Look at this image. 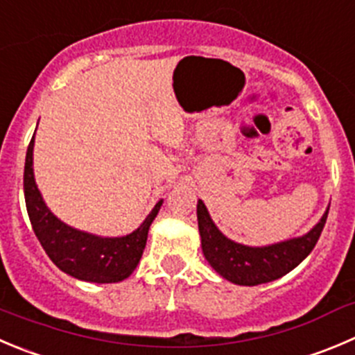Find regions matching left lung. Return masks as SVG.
I'll return each instance as SVG.
<instances>
[{
    "instance_id": "left-lung-1",
    "label": "left lung",
    "mask_w": 355,
    "mask_h": 355,
    "mask_svg": "<svg viewBox=\"0 0 355 355\" xmlns=\"http://www.w3.org/2000/svg\"><path fill=\"white\" fill-rule=\"evenodd\" d=\"M327 212H329V207L326 209L322 218L312 230L306 232L302 237L252 248V245L239 244L225 237L212 221L204 202L198 200L197 219L202 252L209 265L226 281L239 286L266 284L291 272L312 252L326 225Z\"/></svg>"
}]
</instances>
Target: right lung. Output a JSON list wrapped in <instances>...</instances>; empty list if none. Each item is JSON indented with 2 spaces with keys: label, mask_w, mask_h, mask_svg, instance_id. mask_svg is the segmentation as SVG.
I'll return each instance as SVG.
<instances>
[{
  "label": "right lung",
  "mask_w": 355,
  "mask_h": 355,
  "mask_svg": "<svg viewBox=\"0 0 355 355\" xmlns=\"http://www.w3.org/2000/svg\"><path fill=\"white\" fill-rule=\"evenodd\" d=\"M35 137L26 153L24 197L33 230L49 258L67 275L85 282L111 284L120 282L136 270L148 241V230L162 207L158 200L141 226L123 237H99L76 230L60 221L43 200L33 171Z\"/></svg>",
  "instance_id": "add662e5"
}]
</instances>
